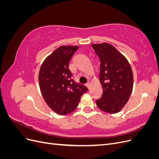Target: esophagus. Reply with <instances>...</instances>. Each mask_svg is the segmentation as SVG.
Here are the masks:
<instances>
[{"label": "esophagus", "mask_w": 159, "mask_h": 159, "mask_svg": "<svg viewBox=\"0 0 159 159\" xmlns=\"http://www.w3.org/2000/svg\"><path fill=\"white\" fill-rule=\"evenodd\" d=\"M85 85H86V87H87L88 89H89V88H90V82H88L87 84H85Z\"/></svg>", "instance_id": "1"}]
</instances>
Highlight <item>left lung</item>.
Wrapping results in <instances>:
<instances>
[{"label":"left lung","instance_id":"obj_1","mask_svg":"<svg viewBox=\"0 0 159 159\" xmlns=\"http://www.w3.org/2000/svg\"><path fill=\"white\" fill-rule=\"evenodd\" d=\"M91 46L100 60L99 81L103 88L102 98L96 100V104L105 112L116 113L127 103L131 94V68L113 46L102 43Z\"/></svg>","mask_w":159,"mask_h":159}]
</instances>
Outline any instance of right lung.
Segmentation results:
<instances>
[{
  "mask_svg": "<svg viewBox=\"0 0 159 159\" xmlns=\"http://www.w3.org/2000/svg\"><path fill=\"white\" fill-rule=\"evenodd\" d=\"M77 46H62L43 62L38 81L41 93L47 105L59 115L71 113L78 107L81 96L88 91L84 85L71 79L69 69L71 57Z\"/></svg>",
  "mask_w": 159,
  "mask_h": 159,
  "instance_id": "obj_1",
  "label": "right lung"
}]
</instances>
